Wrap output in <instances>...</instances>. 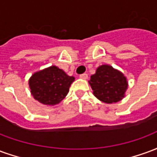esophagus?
<instances>
[{"instance_id": "1", "label": "esophagus", "mask_w": 157, "mask_h": 157, "mask_svg": "<svg viewBox=\"0 0 157 157\" xmlns=\"http://www.w3.org/2000/svg\"><path fill=\"white\" fill-rule=\"evenodd\" d=\"M80 78L86 80V79L88 78V75H87V74H86V73H84V74H82V75H80Z\"/></svg>"}]
</instances>
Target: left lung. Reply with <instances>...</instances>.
Instances as JSON below:
<instances>
[{"mask_svg": "<svg viewBox=\"0 0 157 157\" xmlns=\"http://www.w3.org/2000/svg\"><path fill=\"white\" fill-rule=\"evenodd\" d=\"M89 84L96 98L105 103L119 102L128 88L124 74L109 65L99 66L95 74L91 75Z\"/></svg>", "mask_w": 157, "mask_h": 157, "instance_id": "1", "label": "left lung"}]
</instances>
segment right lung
I'll use <instances>...</instances> for the list:
<instances>
[{
	"mask_svg": "<svg viewBox=\"0 0 157 157\" xmlns=\"http://www.w3.org/2000/svg\"><path fill=\"white\" fill-rule=\"evenodd\" d=\"M75 81L63 70L55 65L35 72L29 79L33 97L44 105H55L61 102Z\"/></svg>",
	"mask_w": 157,
	"mask_h": 157,
	"instance_id": "1",
	"label": "right lung"
}]
</instances>
